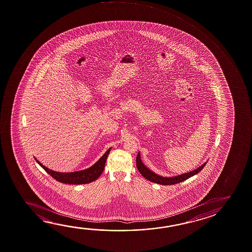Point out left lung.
Returning a JSON list of instances; mask_svg holds the SVG:
<instances>
[{
    "instance_id": "1",
    "label": "left lung",
    "mask_w": 252,
    "mask_h": 252,
    "mask_svg": "<svg viewBox=\"0 0 252 252\" xmlns=\"http://www.w3.org/2000/svg\"><path fill=\"white\" fill-rule=\"evenodd\" d=\"M206 162L207 161H206L202 165L199 166L197 169H194V170L190 171L188 173L181 174V175H178V176H175V177H162V176H159L155 172H153L152 170H150L148 167L145 166L144 163L142 162L141 159H140V152L138 153V156L136 157L137 169L140 171V173L146 179H148L149 181L159 184V185H162V186H171V185L178 184L180 182L185 181L186 179L193 177L194 175H197L199 171H201V169H204Z\"/></svg>"
}]
</instances>
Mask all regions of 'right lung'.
<instances>
[{"instance_id":"add662e5","label":"right lung","mask_w":252,"mask_h":252,"mask_svg":"<svg viewBox=\"0 0 252 252\" xmlns=\"http://www.w3.org/2000/svg\"><path fill=\"white\" fill-rule=\"evenodd\" d=\"M111 149H112V148L108 149L107 151L103 154V157H101L99 160L95 162V164H93L90 168L83 169V170H80V171L68 172V173L54 171V170L46 168V166L43 165L41 162L37 160L36 158H35V160L55 180L63 183V184L83 185V184H89L91 182L95 181L97 178H99L101 174L103 173L104 165H105V161H106L108 155L111 151Z\"/></svg>"}]
</instances>
